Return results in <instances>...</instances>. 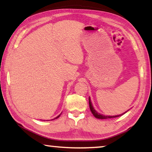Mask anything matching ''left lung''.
Listing matches in <instances>:
<instances>
[{
    "instance_id": "8db88e82",
    "label": "left lung",
    "mask_w": 152,
    "mask_h": 152,
    "mask_svg": "<svg viewBox=\"0 0 152 152\" xmlns=\"http://www.w3.org/2000/svg\"><path fill=\"white\" fill-rule=\"evenodd\" d=\"M89 100V106H90V109H91V111L92 112V114H93L94 116L97 118V119H110V118H115V117H120L121 116V115H123V114L122 115H115V116H104V115H101L99 114V113H98L96 110H95V109L93 108V107H92V102H91V99H90V98L88 99Z\"/></svg>"
}]
</instances>
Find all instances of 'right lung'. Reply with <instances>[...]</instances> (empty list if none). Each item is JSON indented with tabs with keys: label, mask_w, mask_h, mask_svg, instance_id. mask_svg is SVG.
Here are the masks:
<instances>
[{
	"label": "right lung",
	"mask_w": 152,
	"mask_h": 152,
	"mask_svg": "<svg viewBox=\"0 0 152 152\" xmlns=\"http://www.w3.org/2000/svg\"><path fill=\"white\" fill-rule=\"evenodd\" d=\"M60 115H61V114H60ZM60 115H58V117H56V118H55V119H58V117H60ZM52 120H53V119H52Z\"/></svg>",
	"instance_id": "1"
}]
</instances>
